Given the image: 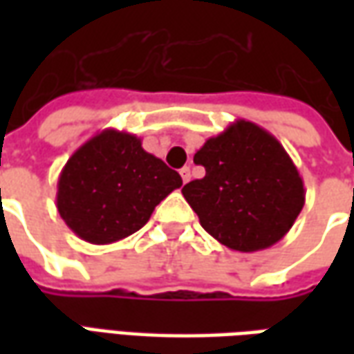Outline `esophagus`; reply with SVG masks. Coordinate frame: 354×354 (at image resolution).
Masks as SVG:
<instances>
[{"label": "esophagus", "mask_w": 354, "mask_h": 354, "mask_svg": "<svg viewBox=\"0 0 354 354\" xmlns=\"http://www.w3.org/2000/svg\"><path fill=\"white\" fill-rule=\"evenodd\" d=\"M180 176H182V180H184V184H187V182H189V178H192V170H189V167H184V169L180 170Z\"/></svg>", "instance_id": "1"}]
</instances>
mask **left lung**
I'll use <instances>...</instances> for the list:
<instances>
[{
  "label": "left lung",
  "mask_w": 354,
  "mask_h": 354,
  "mask_svg": "<svg viewBox=\"0 0 354 354\" xmlns=\"http://www.w3.org/2000/svg\"><path fill=\"white\" fill-rule=\"evenodd\" d=\"M207 174L182 187L203 230L239 252L279 243L305 205L304 180L286 149L260 124L237 119L193 157Z\"/></svg>",
  "instance_id": "left-lung-1"
}]
</instances>
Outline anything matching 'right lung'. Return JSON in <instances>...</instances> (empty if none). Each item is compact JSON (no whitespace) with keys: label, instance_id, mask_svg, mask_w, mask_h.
Masks as SVG:
<instances>
[{"label":"right lung","instance_id":"add662e5","mask_svg":"<svg viewBox=\"0 0 354 354\" xmlns=\"http://www.w3.org/2000/svg\"><path fill=\"white\" fill-rule=\"evenodd\" d=\"M180 185L176 170L147 153L138 136L106 129L64 165L57 208L77 237L109 245L144 227L155 207Z\"/></svg>","mask_w":354,"mask_h":354}]
</instances>
